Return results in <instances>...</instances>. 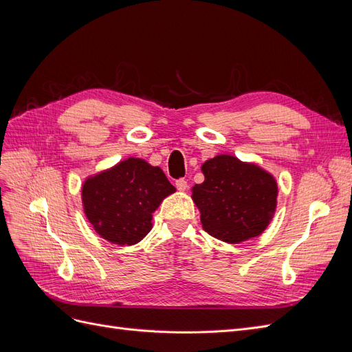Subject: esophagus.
<instances>
[{
  "instance_id": "34e87169",
  "label": "esophagus",
  "mask_w": 352,
  "mask_h": 352,
  "mask_svg": "<svg viewBox=\"0 0 352 352\" xmlns=\"http://www.w3.org/2000/svg\"><path fill=\"white\" fill-rule=\"evenodd\" d=\"M176 188L179 190H186L188 189V182H186L185 179H177L176 180Z\"/></svg>"
}]
</instances>
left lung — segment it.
I'll return each instance as SVG.
<instances>
[{
	"instance_id": "obj_1",
	"label": "left lung",
	"mask_w": 352,
	"mask_h": 352,
	"mask_svg": "<svg viewBox=\"0 0 352 352\" xmlns=\"http://www.w3.org/2000/svg\"><path fill=\"white\" fill-rule=\"evenodd\" d=\"M201 170L206 179L192 188V199L208 235L239 243L264 232L278 198L270 173L226 154L207 160Z\"/></svg>"
}]
</instances>
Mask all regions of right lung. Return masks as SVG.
Here are the masks:
<instances>
[{
    "mask_svg": "<svg viewBox=\"0 0 352 352\" xmlns=\"http://www.w3.org/2000/svg\"><path fill=\"white\" fill-rule=\"evenodd\" d=\"M175 190L162 168L131 157L85 180L83 210L100 236L133 245L151 230L153 212Z\"/></svg>",
    "mask_w": 352,
    "mask_h": 352,
    "instance_id": "obj_1",
    "label": "right lung"
}]
</instances>
